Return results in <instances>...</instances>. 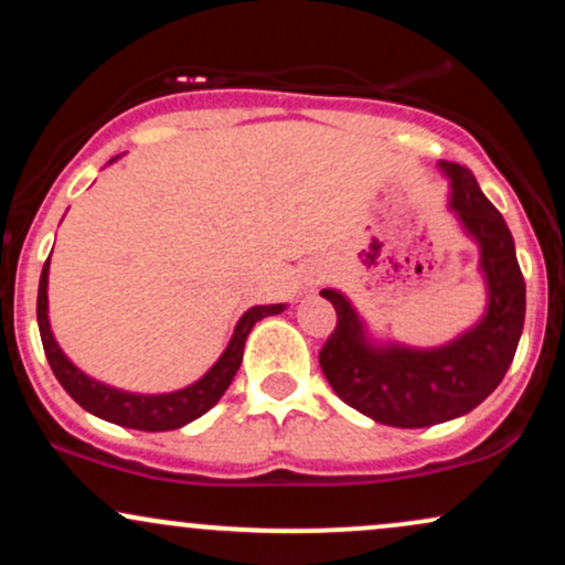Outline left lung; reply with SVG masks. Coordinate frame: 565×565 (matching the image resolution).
I'll return each instance as SVG.
<instances>
[{
	"mask_svg": "<svg viewBox=\"0 0 565 565\" xmlns=\"http://www.w3.org/2000/svg\"><path fill=\"white\" fill-rule=\"evenodd\" d=\"M440 170L449 178V210L481 249V321L438 348L380 345L342 291L321 289L337 310L319 353L323 377L348 406L391 427H430L472 412L508 374L526 319V284L508 223L468 167L440 161Z\"/></svg>",
	"mask_w": 565,
	"mask_h": 565,
	"instance_id": "8db88e82",
	"label": "left lung"
}]
</instances>
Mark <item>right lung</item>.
<instances>
[{
    "label": "right lung",
    "mask_w": 565,
    "mask_h": 565,
    "mask_svg": "<svg viewBox=\"0 0 565 565\" xmlns=\"http://www.w3.org/2000/svg\"><path fill=\"white\" fill-rule=\"evenodd\" d=\"M114 161V159H111ZM47 274H50V257L42 268V278H39V297H36V321H39V334H42L44 355H47L50 366L57 382L63 385L71 398L76 401L82 408H87L95 417L106 419V423L132 427V430H146V433H161V430H178L193 419H199L201 414L210 412L212 406L223 398V393L228 391V385L236 377L238 366H242L244 355V342L249 337L252 327L257 321H263L265 316L281 313L287 305H255L238 319L236 329L228 348L223 350V355L212 364L210 372L204 377L193 382V385L183 387V391L172 393H127L119 387L106 385V382L93 380L89 374H84L79 366L71 364V359L63 353L61 345L55 342L53 329H50L47 319Z\"/></svg>",
    "instance_id": "obj_1"
}]
</instances>
